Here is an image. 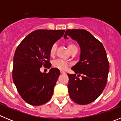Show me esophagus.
<instances>
[{"mask_svg": "<svg viewBox=\"0 0 121 121\" xmlns=\"http://www.w3.org/2000/svg\"><path fill=\"white\" fill-rule=\"evenodd\" d=\"M60 73L61 74H65V72L64 71H60Z\"/></svg>", "mask_w": 121, "mask_h": 121, "instance_id": "obj_1", "label": "esophagus"}]
</instances>
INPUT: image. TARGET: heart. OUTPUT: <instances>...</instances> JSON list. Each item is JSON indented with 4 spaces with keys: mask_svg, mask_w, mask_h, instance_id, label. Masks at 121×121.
<instances>
[{
    "mask_svg": "<svg viewBox=\"0 0 121 121\" xmlns=\"http://www.w3.org/2000/svg\"><path fill=\"white\" fill-rule=\"evenodd\" d=\"M56 47L57 46L56 44H53L51 46V48L50 50V55L51 57H53L56 54ZM67 48L68 50H69L70 53H71L73 51L75 50H78L76 46L73 43H68L67 44ZM68 63L66 61H64L63 60L57 59L56 60L53 62V67L54 68H56L60 70H65L66 68L68 67Z\"/></svg>",
    "mask_w": 121,
    "mask_h": 121,
    "instance_id": "heart-1",
    "label": "heart"
}]
</instances>
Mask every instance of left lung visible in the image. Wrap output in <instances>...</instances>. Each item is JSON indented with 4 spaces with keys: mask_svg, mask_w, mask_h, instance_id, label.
Instances as JSON below:
<instances>
[{
    "mask_svg": "<svg viewBox=\"0 0 121 121\" xmlns=\"http://www.w3.org/2000/svg\"><path fill=\"white\" fill-rule=\"evenodd\" d=\"M68 36L76 40L81 48L79 61L71 68L75 74H68V93L76 103L88 104L100 96L106 86L109 71L106 51L102 43L85 30H67L64 37L68 39Z\"/></svg>",
    "mask_w": 121,
    "mask_h": 121,
    "instance_id": "obj_1",
    "label": "left lung"
}]
</instances>
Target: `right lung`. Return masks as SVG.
I'll return each instance as SVG.
<instances>
[{"label": "right lung", "instance_id": "right-lung-1", "mask_svg": "<svg viewBox=\"0 0 121 121\" xmlns=\"http://www.w3.org/2000/svg\"><path fill=\"white\" fill-rule=\"evenodd\" d=\"M65 30H37L21 42L13 58V80L19 95L29 104L38 106L51 99L60 71L51 68L41 73L42 66L50 68V50Z\"/></svg>", "mask_w": 121, "mask_h": 121}]
</instances>
